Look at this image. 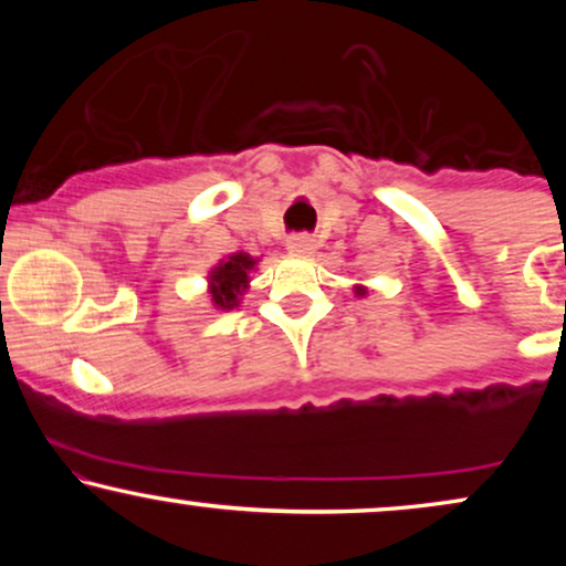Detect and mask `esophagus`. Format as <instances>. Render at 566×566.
Segmentation results:
<instances>
[{
    "label": "esophagus",
    "mask_w": 566,
    "mask_h": 566,
    "mask_svg": "<svg viewBox=\"0 0 566 566\" xmlns=\"http://www.w3.org/2000/svg\"><path fill=\"white\" fill-rule=\"evenodd\" d=\"M314 239L308 237V233H297V237H290L287 239V250L292 252V255H311L314 252Z\"/></svg>",
    "instance_id": "34e87169"
}]
</instances>
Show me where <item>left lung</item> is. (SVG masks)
I'll list each match as a JSON object with an SVG mask.
<instances>
[{
  "mask_svg": "<svg viewBox=\"0 0 566 566\" xmlns=\"http://www.w3.org/2000/svg\"><path fill=\"white\" fill-rule=\"evenodd\" d=\"M354 292H356V295H367V290H365V287H361V284H356V287H354Z\"/></svg>",
  "mask_w": 566,
  "mask_h": 566,
  "instance_id": "8db88e82",
  "label": "left lung"
}]
</instances>
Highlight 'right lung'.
Returning a JSON list of instances; mask_svg holds the SVG:
<instances>
[{"label":"right lung","instance_id":"1","mask_svg":"<svg viewBox=\"0 0 566 566\" xmlns=\"http://www.w3.org/2000/svg\"><path fill=\"white\" fill-rule=\"evenodd\" d=\"M255 258L247 252H233V255L220 261L216 269L210 271L207 282H210V297L212 305L220 311H231L239 305V295L250 284V271L255 269Z\"/></svg>","mask_w":566,"mask_h":566}]
</instances>
